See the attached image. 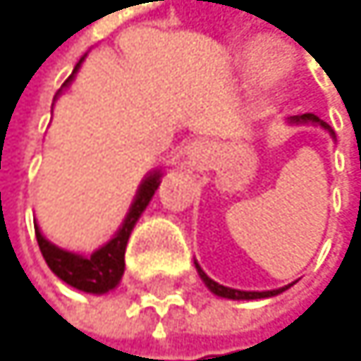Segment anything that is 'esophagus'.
<instances>
[{
    "label": "esophagus",
    "mask_w": 361,
    "mask_h": 361,
    "mask_svg": "<svg viewBox=\"0 0 361 361\" xmlns=\"http://www.w3.org/2000/svg\"><path fill=\"white\" fill-rule=\"evenodd\" d=\"M205 154H207V142L197 140V142H192V145H190V158L201 160V158H205Z\"/></svg>",
    "instance_id": "obj_1"
}]
</instances>
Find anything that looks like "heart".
<instances>
[{
    "mask_svg": "<svg viewBox=\"0 0 361 361\" xmlns=\"http://www.w3.org/2000/svg\"><path fill=\"white\" fill-rule=\"evenodd\" d=\"M240 66L245 73L255 75L259 90L267 97L283 94L286 86L297 71V62L288 49L262 51V45H249L240 51Z\"/></svg>",
    "mask_w": 361,
    "mask_h": 361,
    "instance_id": "heart-1",
    "label": "heart"
}]
</instances>
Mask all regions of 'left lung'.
<instances>
[{"label": "left lung", "instance_id": "left-lung-1", "mask_svg": "<svg viewBox=\"0 0 361 361\" xmlns=\"http://www.w3.org/2000/svg\"><path fill=\"white\" fill-rule=\"evenodd\" d=\"M288 126H316V128H323L325 132H329V136L336 140V134H334V130L327 126V123L323 121V118H318L316 114H299V116H290L288 118ZM195 267H197V273H199V277L203 279V283L207 286V290H210L212 295H216V297H223V299H231V301H253V299H269V297H277V295H281L283 290H288L293 283H288V286H283V288H277V290H262V293H255V290H235V288H227V286H221L219 281H214V279H210L205 273H203V269L197 264L195 262Z\"/></svg>", "mask_w": 361, "mask_h": 361}]
</instances>
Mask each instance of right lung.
I'll list each match as a JSON object with an SVG mask.
<instances>
[{
	"instance_id": "right-lung-1",
	"label": "right lung",
	"mask_w": 361,
	"mask_h": 361,
	"mask_svg": "<svg viewBox=\"0 0 361 361\" xmlns=\"http://www.w3.org/2000/svg\"><path fill=\"white\" fill-rule=\"evenodd\" d=\"M84 58H86V54L80 58V62L73 68V73L68 75V80L62 84L58 94L66 86H71V82L75 80ZM58 94H56V99H58ZM162 175H164L162 169H154L142 179L138 190H136V197H134V201L130 205V212H128L126 221L121 223L116 233L104 247L92 251L90 255L66 251V249L54 245L51 240L45 238L43 231H40V227L34 223L40 253H43L51 273L56 277H60L64 283H68L71 288L82 290V293H88V295H106V293H110V290H114L118 286L123 273H126V247H128V240H130V233H132L134 225L138 223L140 214L145 212V207L149 205L151 197L156 195Z\"/></svg>"
}]
</instances>
